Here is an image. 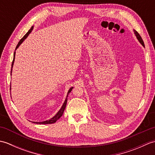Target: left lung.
<instances>
[{
  "label": "left lung",
  "instance_id": "8db88e82",
  "mask_svg": "<svg viewBox=\"0 0 155 155\" xmlns=\"http://www.w3.org/2000/svg\"><path fill=\"white\" fill-rule=\"evenodd\" d=\"M134 31V33H135V35H136V36H137V38H138V40L139 41V42H140L141 44H142V45L143 46V47H144V42H143V41L142 38H141V37L140 36V35L139 34V32H137V31Z\"/></svg>",
  "mask_w": 155,
  "mask_h": 155
}]
</instances>
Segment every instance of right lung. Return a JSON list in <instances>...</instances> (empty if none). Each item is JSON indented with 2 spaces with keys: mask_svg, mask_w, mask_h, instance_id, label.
Instances as JSON below:
<instances>
[{
  "mask_svg": "<svg viewBox=\"0 0 155 155\" xmlns=\"http://www.w3.org/2000/svg\"><path fill=\"white\" fill-rule=\"evenodd\" d=\"M32 29H33V27H31V28L30 29V30H29L28 31V32L27 34H26L24 37H23L21 40H20V41L18 42V45H16V49L19 46H20V45H21L22 42L24 41V40L25 39L27 38V37H28V35L31 33V31H32ZM15 52H14V58H13V61H12V67H11V72H12V66H13V63H14V61H15ZM72 88L73 87H71L70 89H69V91H68V94H67V97H68V93H70L71 92V91H72ZM67 98H66V100H65V101H64V104H63V105H62V107H61V108L60 109V110H59L58 113H57V114L55 115V116L54 117H52L51 119H50V120H46V121H44V122H39V123H37V122H33V123H37V124H52V123H55L56 121H57L58 118H61V117L62 116V114H63V113H64V109H65V107H66V105H67Z\"/></svg>",
  "mask_w": 155,
  "mask_h": 155,
  "instance_id": "right-lung-1",
  "label": "right lung"
}]
</instances>
